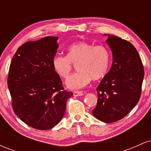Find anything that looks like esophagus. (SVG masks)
<instances>
[{
    "mask_svg": "<svg viewBox=\"0 0 151 151\" xmlns=\"http://www.w3.org/2000/svg\"><path fill=\"white\" fill-rule=\"evenodd\" d=\"M83 94H84V93H83L82 91H74L73 93L74 96H82Z\"/></svg>",
    "mask_w": 151,
    "mask_h": 151,
    "instance_id": "obj_1",
    "label": "esophagus"
}]
</instances>
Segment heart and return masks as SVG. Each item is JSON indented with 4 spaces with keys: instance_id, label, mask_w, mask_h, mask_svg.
Listing matches in <instances>:
<instances>
[{
    "instance_id": "1",
    "label": "heart",
    "mask_w": 151,
    "mask_h": 151,
    "mask_svg": "<svg viewBox=\"0 0 151 151\" xmlns=\"http://www.w3.org/2000/svg\"><path fill=\"white\" fill-rule=\"evenodd\" d=\"M110 62V53L104 45H96L86 42L73 43L67 48V55H56L52 61L54 70L61 77L67 78L77 64V72L66 80L67 88L77 90L84 87L93 80L105 75Z\"/></svg>"
}]
</instances>
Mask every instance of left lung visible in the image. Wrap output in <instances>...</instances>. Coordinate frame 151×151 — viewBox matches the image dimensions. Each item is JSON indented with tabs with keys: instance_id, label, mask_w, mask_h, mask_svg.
Here are the masks:
<instances>
[{
	"instance_id": "left-lung-1",
	"label": "left lung",
	"mask_w": 151,
	"mask_h": 151,
	"mask_svg": "<svg viewBox=\"0 0 151 151\" xmlns=\"http://www.w3.org/2000/svg\"><path fill=\"white\" fill-rule=\"evenodd\" d=\"M106 40L112 52L110 70L96 88L97 104L93 116L104 123H114L126 116L139 101L144 70L134 46L116 36Z\"/></svg>"
}]
</instances>
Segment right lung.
Masks as SVG:
<instances>
[{"label":"right lung","mask_w":151,"mask_h":151,"mask_svg":"<svg viewBox=\"0 0 151 151\" xmlns=\"http://www.w3.org/2000/svg\"><path fill=\"white\" fill-rule=\"evenodd\" d=\"M58 37L30 41L17 50L10 63L8 86L15 114L30 127L48 130L61 121L73 96L64 90L52 61Z\"/></svg>","instance_id":"1"}]
</instances>
